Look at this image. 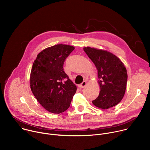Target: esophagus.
I'll list each match as a JSON object with an SVG mask.
<instances>
[{
    "label": "esophagus",
    "instance_id": "34e87169",
    "mask_svg": "<svg viewBox=\"0 0 150 150\" xmlns=\"http://www.w3.org/2000/svg\"><path fill=\"white\" fill-rule=\"evenodd\" d=\"M87 85V82L86 81H83L81 84H79L78 85V87L80 88H84L85 86H86Z\"/></svg>",
    "mask_w": 150,
    "mask_h": 150
}]
</instances>
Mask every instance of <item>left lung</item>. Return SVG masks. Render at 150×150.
I'll return each mask as SVG.
<instances>
[{
  "label": "left lung",
  "instance_id": "8db88e82",
  "mask_svg": "<svg viewBox=\"0 0 150 150\" xmlns=\"http://www.w3.org/2000/svg\"><path fill=\"white\" fill-rule=\"evenodd\" d=\"M83 50L98 71L100 91L93 104L102 109L117 105L122 100L126 87L127 74L123 63L109 52L90 47H84Z\"/></svg>",
  "mask_w": 150,
  "mask_h": 150
}]
</instances>
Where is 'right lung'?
<instances>
[{"label":"right lung","mask_w":150,"mask_h":150,"mask_svg":"<svg viewBox=\"0 0 150 150\" xmlns=\"http://www.w3.org/2000/svg\"><path fill=\"white\" fill-rule=\"evenodd\" d=\"M75 47L57 45L41 51L34 60L30 75L31 90L47 111L60 113L70 106L76 85L63 70L65 60Z\"/></svg>","instance_id":"1"}]
</instances>
